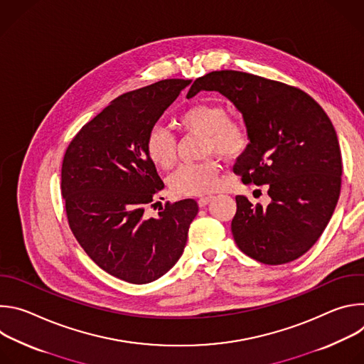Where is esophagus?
Segmentation results:
<instances>
[{"label":"esophagus","instance_id":"esophagus-1","mask_svg":"<svg viewBox=\"0 0 364 364\" xmlns=\"http://www.w3.org/2000/svg\"><path fill=\"white\" fill-rule=\"evenodd\" d=\"M212 200H213V196H207V197H200V198L197 200V203H198L200 207H204L205 204H209Z\"/></svg>","mask_w":364,"mask_h":364}]
</instances>
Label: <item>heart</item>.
I'll return each mask as SVG.
<instances>
[{
  "label": "heart",
  "mask_w": 364,
  "mask_h": 364,
  "mask_svg": "<svg viewBox=\"0 0 364 364\" xmlns=\"http://www.w3.org/2000/svg\"><path fill=\"white\" fill-rule=\"evenodd\" d=\"M177 125L184 132L204 135V154L216 152L225 159H237L249 146V131L240 118L228 117L219 103H194L181 112ZM145 154L159 168H170L176 161V138L161 125H154L145 136ZM220 166L207 159L180 166L170 177L168 187L177 196H203L219 186Z\"/></svg>",
  "instance_id": "obj_1"
}]
</instances>
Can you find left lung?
Instances as JSON below:
<instances>
[{"mask_svg": "<svg viewBox=\"0 0 364 364\" xmlns=\"http://www.w3.org/2000/svg\"><path fill=\"white\" fill-rule=\"evenodd\" d=\"M200 90H218L243 115L250 142L235 174L246 184H268L267 207L236 196L237 247L267 265L295 261L323 235L340 196L341 152L330 118L304 90L252 73L210 72L194 80L187 97Z\"/></svg>", "mask_w": 364, "mask_h": 364, "instance_id": "obj_1", "label": "left lung"}]
</instances>
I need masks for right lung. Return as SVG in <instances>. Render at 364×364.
<instances>
[{"label":"right lung","mask_w":364,"mask_h":364,"mask_svg":"<svg viewBox=\"0 0 364 364\" xmlns=\"http://www.w3.org/2000/svg\"><path fill=\"white\" fill-rule=\"evenodd\" d=\"M188 83L166 79L118 96L65 154L62 196L70 230L99 268L131 284L152 282L176 265L198 213L197 201L184 198L167 201L159 218H144L164 188L145 154V136Z\"/></svg>","instance_id":"1"}]
</instances>
